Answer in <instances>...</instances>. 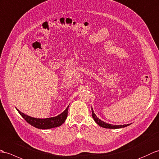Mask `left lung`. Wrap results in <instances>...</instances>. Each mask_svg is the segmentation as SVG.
<instances>
[{"label": "left lung", "instance_id": "obj_1", "mask_svg": "<svg viewBox=\"0 0 159 159\" xmlns=\"http://www.w3.org/2000/svg\"><path fill=\"white\" fill-rule=\"evenodd\" d=\"M91 112H92V117H93V120H95V123H96L98 125H99V126L104 128L106 129H120V128H123L125 127H127L129 125H130L131 124H127V125H111L109 123H107L106 122H104L103 120H100L99 119L97 116L95 115V114L94 113V111L93 108L91 107Z\"/></svg>", "mask_w": 159, "mask_h": 159}]
</instances>
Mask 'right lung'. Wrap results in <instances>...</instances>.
Listing matches in <instances>:
<instances>
[{"instance_id": "right-lung-1", "label": "right lung", "mask_w": 159, "mask_h": 159, "mask_svg": "<svg viewBox=\"0 0 159 159\" xmlns=\"http://www.w3.org/2000/svg\"><path fill=\"white\" fill-rule=\"evenodd\" d=\"M68 108L69 106L66 108L64 112L56 116L46 118V119H37V118L30 116L20 112L17 108L16 109L25 120L30 125H31L32 126L40 129H49L60 127L64 123L66 119H67Z\"/></svg>"}]
</instances>
